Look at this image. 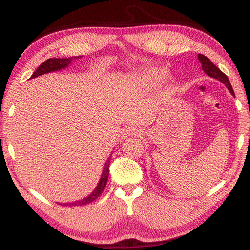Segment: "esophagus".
Wrapping results in <instances>:
<instances>
[{"label": "esophagus", "instance_id": "1", "mask_svg": "<svg viewBox=\"0 0 250 250\" xmlns=\"http://www.w3.org/2000/svg\"><path fill=\"white\" fill-rule=\"evenodd\" d=\"M141 132L139 129H136L135 126H126V128L122 132L124 136H131V135H140Z\"/></svg>", "mask_w": 250, "mask_h": 250}]
</instances>
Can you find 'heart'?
<instances>
[{
  "instance_id": "heart-1",
  "label": "heart",
  "mask_w": 250,
  "mask_h": 250,
  "mask_svg": "<svg viewBox=\"0 0 250 250\" xmlns=\"http://www.w3.org/2000/svg\"><path fill=\"white\" fill-rule=\"evenodd\" d=\"M167 72L162 67L148 66L143 68L139 73H136L132 77L135 86L144 90H151L157 88L164 79H166Z\"/></svg>"
}]
</instances>
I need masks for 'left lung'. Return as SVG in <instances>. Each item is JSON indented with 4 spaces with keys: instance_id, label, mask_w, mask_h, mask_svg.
I'll return each mask as SVG.
<instances>
[{
    "instance_id": "obj_1",
    "label": "left lung",
    "mask_w": 250,
    "mask_h": 250,
    "mask_svg": "<svg viewBox=\"0 0 250 250\" xmlns=\"http://www.w3.org/2000/svg\"><path fill=\"white\" fill-rule=\"evenodd\" d=\"M198 59L202 65V70L205 72L206 75H208L211 78H215L217 81H219L221 83H224L227 87V89L229 90L230 93L234 97V91H233V88L231 86V83L229 81V78L226 75V74L222 73L218 67H217L213 62H211L208 58L205 57L204 55H198Z\"/></svg>"
}]
</instances>
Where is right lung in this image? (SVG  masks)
<instances>
[{"label":"right lung","instance_id":"add662e5","mask_svg":"<svg viewBox=\"0 0 250 250\" xmlns=\"http://www.w3.org/2000/svg\"><path fill=\"white\" fill-rule=\"evenodd\" d=\"M83 56H77V57H70V58H50V59L46 60L44 63L36 68V71L32 74V76L30 78H35L39 77L41 75H44V74H48L51 72H57V71H61L64 70L68 65H71L73 61H76L78 59H81ZM111 156H109L106 160L102 174H101V177L99 183L97 185V187L94 188L91 193L89 195L84 196L83 199L74 201V202H67V203H58V204H62V205H66V206H82V205H86L91 203L94 200H97L101 193L103 192V190L105 188L106 184H107V179H108V175H109V161H110Z\"/></svg>","mask_w":250,"mask_h":250}]
</instances>
